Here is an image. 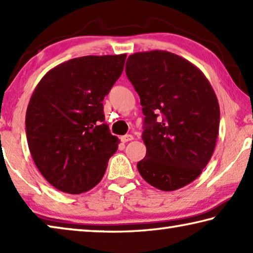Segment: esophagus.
Instances as JSON below:
<instances>
[{"mask_svg": "<svg viewBox=\"0 0 253 253\" xmlns=\"http://www.w3.org/2000/svg\"><path fill=\"white\" fill-rule=\"evenodd\" d=\"M132 139H134V137H132V135H125V136H122V137H121L122 143L130 142V140H132Z\"/></svg>", "mask_w": 253, "mask_h": 253, "instance_id": "esophagus-1", "label": "esophagus"}]
</instances>
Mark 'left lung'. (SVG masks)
<instances>
[{"instance_id":"obj_1","label":"left lung","mask_w":253,"mask_h":253,"mask_svg":"<svg viewBox=\"0 0 253 253\" xmlns=\"http://www.w3.org/2000/svg\"><path fill=\"white\" fill-rule=\"evenodd\" d=\"M126 75L145 116L139 174L158 190L184 187L202 173L216 145L220 106L211 84L193 63L163 50L129 55Z\"/></svg>"}]
</instances>
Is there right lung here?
Returning a JSON list of instances; mask_svg holds the SVG:
<instances>
[{
  "label": "right lung",
  "instance_id": "1",
  "mask_svg": "<svg viewBox=\"0 0 253 253\" xmlns=\"http://www.w3.org/2000/svg\"><path fill=\"white\" fill-rule=\"evenodd\" d=\"M126 54L85 55L46 72L30 98L25 129L38 169L57 190L95 187L119 140L105 124L102 100L121 77Z\"/></svg>",
  "mask_w": 253,
  "mask_h": 253
}]
</instances>
